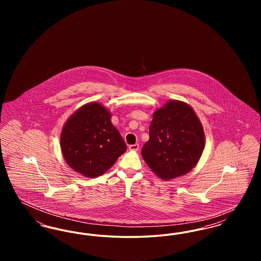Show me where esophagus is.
<instances>
[{
    "label": "esophagus",
    "mask_w": 261,
    "mask_h": 261,
    "mask_svg": "<svg viewBox=\"0 0 261 261\" xmlns=\"http://www.w3.org/2000/svg\"><path fill=\"white\" fill-rule=\"evenodd\" d=\"M139 144H134V145H130L129 146V149L130 150H138L139 149Z\"/></svg>",
    "instance_id": "esophagus-1"
}]
</instances>
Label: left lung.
<instances>
[{
    "mask_svg": "<svg viewBox=\"0 0 261 261\" xmlns=\"http://www.w3.org/2000/svg\"><path fill=\"white\" fill-rule=\"evenodd\" d=\"M203 147L204 132L193 109L171 100L153 113L142 155L154 173L168 180L188 173L199 162Z\"/></svg>",
    "mask_w": 261,
    "mask_h": 261,
    "instance_id": "1",
    "label": "left lung"
}]
</instances>
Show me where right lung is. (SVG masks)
<instances>
[{"label": "right lung", "mask_w": 261, "mask_h": 261, "mask_svg": "<svg viewBox=\"0 0 261 261\" xmlns=\"http://www.w3.org/2000/svg\"><path fill=\"white\" fill-rule=\"evenodd\" d=\"M111 118L105 107L92 102L80 108L64 125L62 154L76 172L96 178L124 153L127 146Z\"/></svg>", "instance_id": "right-lung-1"}]
</instances>
